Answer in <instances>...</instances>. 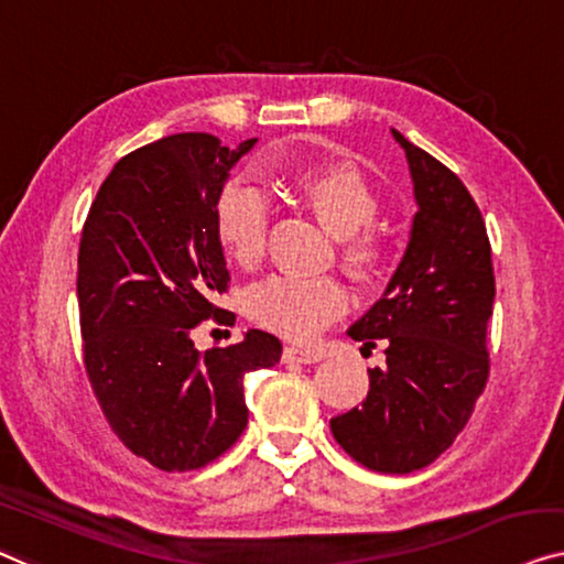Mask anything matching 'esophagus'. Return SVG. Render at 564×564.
<instances>
[{
	"instance_id": "obj_1",
	"label": "esophagus",
	"mask_w": 564,
	"mask_h": 564,
	"mask_svg": "<svg viewBox=\"0 0 564 564\" xmlns=\"http://www.w3.org/2000/svg\"><path fill=\"white\" fill-rule=\"evenodd\" d=\"M318 357L316 351H311V349H301V347H285L283 349V362L285 365H314V362H318Z\"/></svg>"
}]
</instances>
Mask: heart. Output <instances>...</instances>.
Instances as JSON below:
<instances>
[{
  "instance_id": "obj_1",
  "label": "heart",
  "mask_w": 564,
  "mask_h": 564,
  "mask_svg": "<svg viewBox=\"0 0 564 564\" xmlns=\"http://www.w3.org/2000/svg\"><path fill=\"white\" fill-rule=\"evenodd\" d=\"M281 187L308 209L324 230L344 238L341 263L357 281H375L388 265V246L369 225L380 197L355 164L344 159L285 166ZM217 240L235 265L256 268L265 250L268 199L248 182H230L215 207ZM347 306V293L334 279L275 275L248 293L246 308L265 329L306 341Z\"/></svg>"
}]
</instances>
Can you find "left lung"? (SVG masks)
<instances>
[{
  "label": "left lung",
  "instance_id": "1",
  "mask_svg": "<svg viewBox=\"0 0 564 564\" xmlns=\"http://www.w3.org/2000/svg\"><path fill=\"white\" fill-rule=\"evenodd\" d=\"M405 149L417 213L382 299L347 332L384 347L362 405L332 417L336 443L380 474L431 466L464 431L489 380L491 246L481 209L448 166L392 129Z\"/></svg>",
  "mask_w": 564,
  "mask_h": 564
}]
</instances>
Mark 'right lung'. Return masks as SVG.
I'll return each instance as SVG.
<instances>
[{"instance_id":"1","label":"right lung","mask_w":564,"mask_h":564,"mask_svg":"<svg viewBox=\"0 0 564 564\" xmlns=\"http://www.w3.org/2000/svg\"><path fill=\"white\" fill-rule=\"evenodd\" d=\"M258 139L223 147L174 133L113 166L90 205L78 253L83 362L100 410L133 456L162 470L220 458L248 425L242 377L281 359L273 334L197 351L199 322L230 273L215 207L230 170Z\"/></svg>"}]
</instances>
